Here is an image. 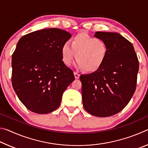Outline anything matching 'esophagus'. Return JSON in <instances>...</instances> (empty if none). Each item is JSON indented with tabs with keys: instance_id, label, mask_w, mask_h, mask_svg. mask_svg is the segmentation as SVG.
I'll return each mask as SVG.
<instances>
[{
	"instance_id": "esophagus-1",
	"label": "esophagus",
	"mask_w": 148,
	"mask_h": 148,
	"mask_svg": "<svg viewBox=\"0 0 148 148\" xmlns=\"http://www.w3.org/2000/svg\"><path fill=\"white\" fill-rule=\"evenodd\" d=\"M74 75L75 77V79H79V74H77V72H74Z\"/></svg>"
}]
</instances>
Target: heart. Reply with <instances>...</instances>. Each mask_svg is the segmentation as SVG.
I'll list each match as a JSON object with an SVG mask.
<instances>
[{"label": "heart", "instance_id": "obj_1", "mask_svg": "<svg viewBox=\"0 0 148 148\" xmlns=\"http://www.w3.org/2000/svg\"><path fill=\"white\" fill-rule=\"evenodd\" d=\"M61 51L65 64L71 66L76 56V68L84 69L87 72L98 71L108 56L106 42L86 32L76 34L72 39V45L69 42H65Z\"/></svg>", "mask_w": 148, "mask_h": 148}]
</instances>
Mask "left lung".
<instances>
[{
  "mask_svg": "<svg viewBox=\"0 0 148 148\" xmlns=\"http://www.w3.org/2000/svg\"><path fill=\"white\" fill-rule=\"evenodd\" d=\"M103 40L108 56L98 71L82 74L84 108L92 116L108 117L121 112L131 101L136 87L138 60L128 40L117 32H96Z\"/></svg>",
  "mask_w": 148,
  "mask_h": 148,
  "instance_id": "8db88e82",
  "label": "left lung"
}]
</instances>
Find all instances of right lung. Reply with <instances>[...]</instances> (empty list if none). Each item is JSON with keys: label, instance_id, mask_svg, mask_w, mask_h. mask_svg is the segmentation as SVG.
<instances>
[{"label": "right lung", "instance_id": "1", "mask_svg": "<svg viewBox=\"0 0 148 148\" xmlns=\"http://www.w3.org/2000/svg\"><path fill=\"white\" fill-rule=\"evenodd\" d=\"M71 36L69 32L51 28L32 32L17 42L12 59V86L20 101L34 113L56 110L74 80L61 51Z\"/></svg>", "mask_w": 148, "mask_h": 148}]
</instances>
